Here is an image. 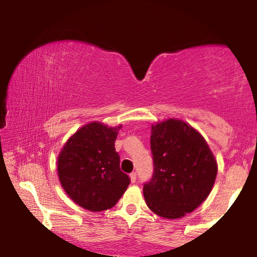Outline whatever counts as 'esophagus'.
<instances>
[{"label": "esophagus", "instance_id": "34e87169", "mask_svg": "<svg viewBox=\"0 0 257 257\" xmlns=\"http://www.w3.org/2000/svg\"><path fill=\"white\" fill-rule=\"evenodd\" d=\"M129 176H131V181H132V182H135V181H137V178H138V176H137V173L133 172Z\"/></svg>", "mask_w": 257, "mask_h": 257}]
</instances>
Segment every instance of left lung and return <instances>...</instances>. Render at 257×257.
<instances>
[{
    "instance_id": "1",
    "label": "left lung",
    "mask_w": 257,
    "mask_h": 257,
    "mask_svg": "<svg viewBox=\"0 0 257 257\" xmlns=\"http://www.w3.org/2000/svg\"><path fill=\"white\" fill-rule=\"evenodd\" d=\"M153 175L144 197L155 214L179 219L192 213L213 188L217 164L204 138L180 119L152 125Z\"/></svg>"
}]
</instances>
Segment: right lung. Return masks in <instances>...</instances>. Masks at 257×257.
I'll use <instances>...</instances> for the list:
<instances>
[{
  "instance_id": "1",
  "label": "right lung",
  "mask_w": 257,
  "mask_h": 257,
  "mask_svg": "<svg viewBox=\"0 0 257 257\" xmlns=\"http://www.w3.org/2000/svg\"><path fill=\"white\" fill-rule=\"evenodd\" d=\"M119 128L99 122L85 124L67 140L58 157V175L65 192L87 210L112 208L131 184L114 149Z\"/></svg>"
}]
</instances>
